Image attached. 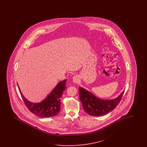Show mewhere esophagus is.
Returning <instances> with one entry per match:
<instances>
[{"label": "esophagus", "instance_id": "34e87169", "mask_svg": "<svg viewBox=\"0 0 147 147\" xmlns=\"http://www.w3.org/2000/svg\"><path fill=\"white\" fill-rule=\"evenodd\" d=\"M73 82L74 83L77 84V83H78L79 82V78H78V77L77 76H74L73 78Z\"/></svg>", "mask_w": 147, "mask_h": 147}]
</instances>
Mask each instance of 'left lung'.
Returning <instances> with one entry per match:
<instances>
[{
    "mask_svg": "<svg viewBox=\"0 0 147 147\" xmlns=\"http://www.w3.org/2000/svg\"><path fill=\"white\" fill-rule=\"evenodd\" d=\"M79 98L84 109L89 115H105L112 111L118 105L124 93L123 91L117 98L113 100H102L94 96L87 90L79 87Z\"/></svg>",
    "mask_w": 147,
    "mask_h": 147,
    "instance_id": "left-lung-1",
    "label": "left lung"
}]
</instances>
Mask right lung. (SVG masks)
<instances>
[{"label": "right lung", "instance_id": "1", "mask_svg": "<svg viewBox=\"0 0 147 147\" xmlns=\"http://www.w3.org/2000/svg\"><path fill=\"white\" fill-rule=\"evenodd\" d=\"M66 81L65 80L59 82L46 99L37 103L28 101L23 96L18 85V88L25 105L32 113L41 117H49L57 115L60 112L61 97L66 88Z\"/></svg>", "mask_w": 147, "mask_h": 147}]
</instances>
